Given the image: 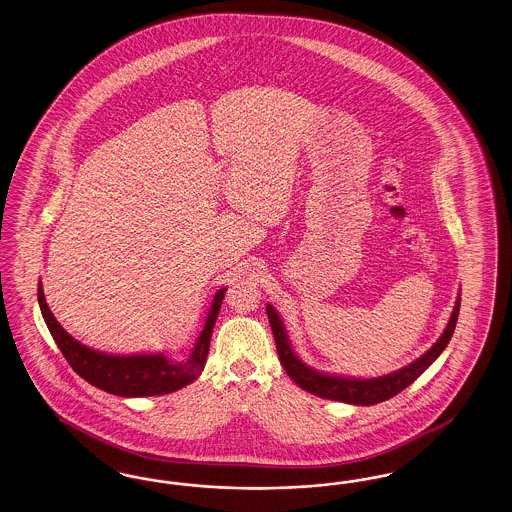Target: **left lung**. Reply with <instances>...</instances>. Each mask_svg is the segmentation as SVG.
<instances>
[{"mask_svg": "<svg viewBox=\"0 0 512 512\" xmlns=\"http://www.w3.org/2000/svg\"><path fill=\"white\" fill-rule=\"evenodd\" d=\"M459 307H461V297H457V301H455L448 328L444 329L442 337L421 358H417L413 364H409L406 368L392 371V373L383 375V377H373V379L337 377V375H326V373H318V371L308 368L307 364H303L289 347L286 329H284V324H282L278 312L270 305H266V314H268V322H270V328L274 333L278 358L286 369L287 375L301 389L307 390L314 396L326 398V400L356 404V406H373V404L389 400L392 396H396L398 392H402L406 387H409L442 354V350L448 347L453 329L457 324Z\"/></svg>", "mask_w": 512, "mask_h": 512, "instance_id": "obj_1", "label": "left lung"}]
</instances>
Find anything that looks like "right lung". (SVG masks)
I'll list each match as a JSON object with an SVG mask.
<instances>
[{"label":"right lung","instance_id":"add662e5","mask_svg":"<svg viewBox=\"0 0 512 512\" xmlns=\"http://www.w3.org/2000/svg\"><path fill=\"white\" fill-rule=\"evenodd\" d=\"M225 287L219 289L211 301V308L205 318L204 329L196 341L192 354L184 362H173L164 354H135V356H112L99 350H91L68 335L53 312L47 307L43 289L38 284V301L41 316L51 331L57 347L72 369L93 387L116 394V396H160L183 389L192 383L205 366L209 352V339L217 314L225 299Z\"/></svg>","mask_w":512,"mask_h":512}]
</instances>
